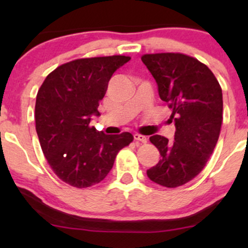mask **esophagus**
I'll list each match as a JSON object with an SVG mask.
<instances>
[{
  "mask_svg": "<svg viewBox=\"0 0 248 248\" xmlns=\"http://www.w3.org/2000/svg\"><path fill=\"white\" fill-rule=\"evenodd\" d=\"M134 139H135L136 141L142 142V143H146V142L148 141V139L146 138V136L140 135V134H135V135H134Z\"/></svg>",
  "mask_w": 248,
  "mask_h": 248,
  "instance_id": "1",
  "label": "esophagus"
}]
</instances>
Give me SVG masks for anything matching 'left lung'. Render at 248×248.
<instances>
[{"instance_id":"obj_1","label":"left lung","mask_w":248,"mask_h":248,"mask_svg":"<svg viewBox=\"0 0 248 248\" xmlns=\"http://www.w3.org/2000/svg\"><path fill=\"white\" fill-rule=\"evenodd\" d=\"M141 61L155 79L161 100L172 109L170 120L176 127L173 142L150 136L161 160L147 176L162 186H181L203 170L217 144L223 121L220 85L206 65L186 55L154 53Z\"/></svg>"}]
</instances>
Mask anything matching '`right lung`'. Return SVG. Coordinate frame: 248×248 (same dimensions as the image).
<instances>
[{"label": "right lung", "mask_w": 248, "mask_h": 248, "mask_svg": "<svg viewBox=\"0 0 248 248\" xmlns=\"http://www.w3.org/2000/svg\"><path fill=\"white\" fill-rule=\"evenodd\" d=\"M130 57L82 58L58 66L36 98V132L51 169L70 186H95L108 175L130 133L106 135L91 127L113 73Z\"/></svg>", "instance_id": "right-lung-1"}]
</instances>
